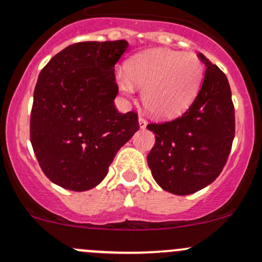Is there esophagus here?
Wrapping results in <instances>:
<instances>
[{"label":"esophagus","mask_w":262,"mask_h":262,"mask_svg":"<svg viewBox=\"0 0 262 262\" xmlns=\"http://www.w3.org/2000/svg\"><path fill=\"white\" fill-rule=\"evenodd\" d=\"M138 121H139V128H141V129H146V126H147L146 118H144V116H139Z\"/></svg>","instance_id":"1"}]
</instances>
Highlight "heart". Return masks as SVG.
<instances>
[{
    "instance_id": "b5f03b06",
    "label": "heart",
    "mask_w": 262,
    "mask_h": 262,
    "mask_svg": "<svg viewBox=\"0 0 262 262\" xmlns=\"http://www.w3.org/2000/svg\"><path fill=\"white\" fill-rule=\"evenodd\" d=\"M204 76V66L194 53L155 48L134 55L128 70H120L116 80L124 94L144 87L143 102L152 114L171 118L181 114L196 97Z\"/></svg>"
}]
</instances>
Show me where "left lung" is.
<instances>
[{
  "label": "left lung",
  "mask_w": 262,
  "mask_h": 262,
  "mask_svg": "<svg viewBox=\"0 0 262 262\" xmlns=\"http://www.w3.org/2000/svg\"><path fill=\"white\" fill-rule=\"evenodd\" d=\"M204 81L191 106L172 121L148 124L156 143L147 162L156 182L175 195L204 189L223 170L234 138V107L226 75L204 54Z\"/></svg>",
  "instance_id": "1"
}]
</instances>
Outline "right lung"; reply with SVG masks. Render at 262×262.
I'll return each mask as SVG.
<instances>
[{"instance_id": "1", "label": "right lung", "mask_w": 262, "mask_h": 262, "mask_svg": "<svg viewBox=\"0 0 262 262\" xmlns=\"http://www.w3.org/2000/svg\"><path fill=\"white\" fill-rule=\"evenodd\" d=\"M126 49V40L72 44L39 75L31 146L47 178L63 189L97 186L116 152L139 129L137 113L120 114L114 105V67Z\"/></svg>"}]
</instances>
